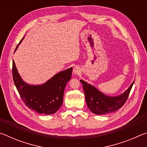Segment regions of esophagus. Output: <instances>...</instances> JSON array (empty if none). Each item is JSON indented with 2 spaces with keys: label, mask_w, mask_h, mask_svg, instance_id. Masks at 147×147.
<instances>
[{
  "label": "esophagus",
  "mask_w": 147,
  "mask_h": 147,
  "mask_svg": "<svg viewBox=\"0 0 147 147\" xmlns=\"http://www.w3.org/2000/svg\"><path fill=\"white\" fill-rule=\"evenodd\" d=\"M73 73L74 74H78L80 73V69L78 66L74 67V69H73Z\"/></svg>",
  "instance_id": "34e87169"
}]
</instances>
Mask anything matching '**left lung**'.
<instances>
[{
    "instance_id": "obj_1",
    "label": "left lung",
    "mask_w": 147,
    "mask_h": 147,
    "mask_svg": "<svg viewBox=\"0 0 147 147\" xmlns=\"http://www.w3.org/2000/svg\"><path fill=\"white\" fill-rule=\"evenodd\" d=\"M80 82L83 85L86 101L90 111L96 115H104L118 110L124 105L127 100L134 82L124 93L117 96H106L82 80H80Z\"/></svg>"
}]
</instances>
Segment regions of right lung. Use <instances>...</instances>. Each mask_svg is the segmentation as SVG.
<instances>
[{"mask_svg":"<svg viewBox=\"0 0 147 147\" xmlns=\"http://www.w3.org/2000/svg\"><path fill=\"white\" fill-rule=\"evenodd\" d=\"M72 71L73 68L61 71L42 85L30 86L21 79L14 61L12 64L14 84L23 102L28 108L45 115L55 113L60 108L65 88L71 78Z\"/></svg>","mask_w":147,"mask_h":147,"instance_id":"right-lung-1","label":"right lung"}]
</instances>
